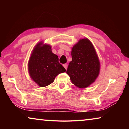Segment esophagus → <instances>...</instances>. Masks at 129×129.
I'll list each match as a JSON object with an SVG mask.
<instances>
[{
    "mask_svg": "<svg viewBox=\"0 0 129 129\" xmlns=\"http://www.w3.org/2000/svg\"><path fill=\"white\" fill-rule=\"evenodd\" d=\"M63 66L64 67V68H65V69L67 70V67H68V64H64L63 65Z\"/></svg>",
    "mask_w": 129,
    "mask_h": 129,
    "instance_id": "34e87169",
    "label": "esophagus"
}]
</instances>
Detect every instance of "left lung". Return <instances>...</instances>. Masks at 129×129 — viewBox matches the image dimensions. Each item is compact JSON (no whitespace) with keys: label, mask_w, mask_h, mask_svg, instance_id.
I'll return each instance as SVG.
<instances>
[{"label":"left lung","mask_w":129,"mask_h":129,"mask_svg":"<svg viewBox=\"0 0 129 129\" xmlns=\"http://www.w3.org/2000/svg\"><path fill=\"white\" fill-rule=\"evenodd\" d=\"M72 60L67 70L72 82L76 86H89L98 77L100 62L92 43L88 39H82L72 49Z\"/></svg>","instance_id":"8db88e82"}]
</instances>
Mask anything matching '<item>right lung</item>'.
I'll return each instance as SVG.
<instances>
[{
  "mask_svg": "<svg viewBox=\"0 0 129 129\" xmlns=\"http://www.w3.org/2000/svg\"><path fill=\"white\" fill-rule=\"evenodd\" d=\"M38 44L28 62L30 77L39 86L45 87L54 81L58 74L66 70L58 62V56L52 52L49 45Z\"/></svg>",
  "mask_w": 129,
  "mask_h": 129,
  "instance_id": "add662e5",
  "label": "right lung"
}]
</instances>
